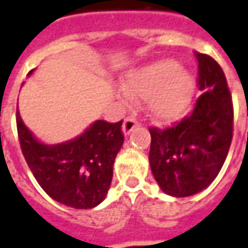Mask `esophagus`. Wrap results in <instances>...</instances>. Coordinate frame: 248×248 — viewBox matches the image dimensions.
Returning a JSON list of instances; mask_svg holds the SVG:
<instances>
[{
  "label": "esophagus",
  "instance_id": "34e87169",
  "mask_svg": "<svg viewBox=\"0 0 248 248\" xmlns=\"http://www.w3.org/2000/svg\"><path fill=\"white\" fill-rule=\"evenodd\" d=\"M139 124V122L133 117H127V118L124 121V126H122V131H124V135H129L131 131H133L137 126Z\"/></svg>",
  "mask_w": 248,
  "mask_h": 248
}]
</instances>
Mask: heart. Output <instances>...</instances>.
I'll return each mask as SVG.
<instances>
[{
    "label": "heart",
    "mask_w": 248,
    "mask_h": 248,
    "mask_svg": "<svg viewBox=\"0 0 248 248\" xmlns=\"http://www.w3.org/2000/svg\"><path fill=\"white\" fill-rule=\"evenodd\" d=\"M124 98L147 100L154 119L170 124L180 119L189 106L194 81L188 71L179 69L172 60H159L126 73L124 78Z\"/></svg>",
    "instance_id": "1"
}]
</instances>
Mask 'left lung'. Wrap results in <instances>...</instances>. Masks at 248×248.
<instances>
[{
    "mask_svg": "<svg viewBox=\"0 0 248 248\" xmlns=\"http://www.w3.org/2000/svg\"><path fill=\"white\" fill-rule=\"evenodd\" d=\"M199 60V89L193 113L170 129L151 127L150 167L164 193L188 197L212 184L232 138V94L219 64L205 54Z\"/></svg>",
    "mask_w": 248,
    "mask_h": 248,
    "instance_id": "left-lung-1",
    "label": "left lung"
}]
</instances>
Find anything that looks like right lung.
Wrapping results in <instances>:
<instances>
[{"mask_svg": "<svg viewBox=\"0 0 248 248\" xmlns=\"http://www.w3.org/2000/svg\"><path fill=\"white\" fill-rule=\"evenodd\" d=\"M16 130L27 166L51 199L73 209H92L105 200L124 144L122 121L98 119L76 138L46 144L27 129L16 110Z\"/></svg>", "mask_w": 248, "mask_h": 248, "instance_id": "right-lung-1", "label": "right lung"}]
</instances>
